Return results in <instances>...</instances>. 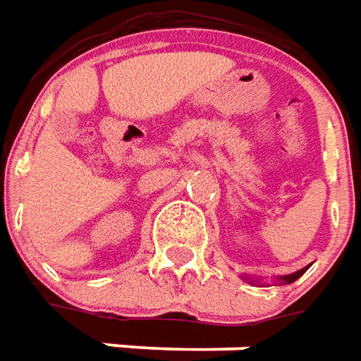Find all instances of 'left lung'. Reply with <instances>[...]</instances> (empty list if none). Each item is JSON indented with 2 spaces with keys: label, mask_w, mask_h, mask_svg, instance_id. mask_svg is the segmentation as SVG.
<instances>
[{
  "label": "left lung",
  "mask_w": 361,
  "mask_h": 361,
  "mask_svg": "<svg viewBox=\"0 0 361 361\" xmlns=\"http://www.w3.org/2000/svg\"><path fill=\"white\" fill-rule=\"evenodd\" d=\"M305 274V269H299V271H295V274H291V276H286V277H281L283 281H287V283H293L295 279H299V277L303 276Z\"/></svg>",
  "instance_id": "8db88e82"
}]
</instances>
